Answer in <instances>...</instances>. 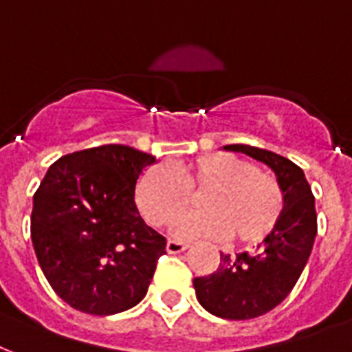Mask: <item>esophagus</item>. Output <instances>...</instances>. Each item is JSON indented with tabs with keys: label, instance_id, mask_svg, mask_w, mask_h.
Here are the masks:
<instances>
[{
	"label": "esophagus",
	"instance_id": "esophagus-1",
	"mask_svg": "<svg viewBox=\"0 0 352 352\" xmlns=\"http://www.w3.org/2000/svg\"><path fill=\"white\" fill-rule=\"evenodd\" d=\"M187 248H189V245H186V243L173 241V239H168V241H166V250H168L170 254H179V252H184V250H187Z\"/></svg>",
	"mask_w": 352,
	"mask_h": 352
}]
</instances>
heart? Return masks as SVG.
Returning <instances> with one entry per match:
<instances>
[{
    "label": "heart",
    "mask_w": 352,
    "mask_h": 352,
    "mask_svg": "<svg viewBox=\"0 0 352 352\" xmlns=\"http://www.w3.org/2000/svg\"><path fill=\"white\" fill-rule=\"evenodd\" d=\"M204 187L198 206L173 226L178 239L232 237L241 245L263 241L278 223L284 197L278 182L248 161L230 154H208L170 170L155 165L137 179L135 204L152 226H165L186 210L189 192Z\"/></svg>",
    "instance_id": "heart-1"
}]
</instances>
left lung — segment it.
<instances>
[{"instance_id": "8db88e82", "label": "left lung", "mask_w": 352, "mask_h": 352, "mask_svg": "<svg viewBox=\"0 0 352 352\" xmlns=\"http://www.w3.org/2000/svg\"><path fill=\"white\" fill-rule=\"evenodd\" d=\"M224 150L241 152L265 163L284 195L278 223L258 245L256 254L221 252L215 273L192 280L204 310L223 319L241 321L276 308L297 284L317 236L316 198L302 168L293 161L248 144H228Z\"/></svg>"}]
</instances>
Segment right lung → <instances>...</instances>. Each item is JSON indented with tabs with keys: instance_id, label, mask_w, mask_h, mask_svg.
<instances>
[{
	"instance_id": "1",
	"label": "right lung",
	"mask_w": 352,
	"mask_h": 352,
	"mask_svg": "<svg viewBox=\"0 0 352 352\" xmlns=\"http://www.w3.org/2000/svg\"><path fill=\"white\" fill-rule=\"evenodd\" d=\"M154 163L135 148L104 144L47 168L33 197L31 241L66 305L113 316L144 298L166 245L135 206L137 179Z\"/></svg>"
}]
</instances>
